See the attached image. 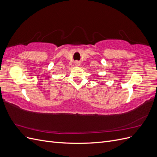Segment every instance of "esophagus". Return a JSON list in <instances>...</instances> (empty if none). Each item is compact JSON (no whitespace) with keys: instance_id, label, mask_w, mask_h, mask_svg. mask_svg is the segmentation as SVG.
Returning a JSON list of instances; mask_svg holds the SVG:
<instances>
[{"instance_id":"34e87169","label":"esophagus","mask_w":157,"mask_h":157,"mask_svg":"<svg viewBox=\"0 0 157 157\" xmlns=\"http://www.w3.org/2000/svg\"><path fill=\"white\" fill-rule=\"evenodd\" d=\"M75 65L76 66H80V61H76L75 62Z\"/></svg>"}]
</instances>
